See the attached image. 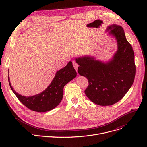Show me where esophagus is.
<instances>
[{
	"label": "esophagus",
	"instance_id": "esophagus-1",
	"mask_svg": "<svg viewBox=\"0 0 147 147\" xmlns=\"http://www.w3.org/2000/svg\"><path fill=\"white\" fill-rule=\"evenodd\" d=\"M73 67H74L75 70H76V71H77V69H78V64L77 63H76V62H73Z\"/></svg>",
	"mask_w": 147,
	"mask_h": 147
}]
</instances>
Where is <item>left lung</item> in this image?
<instances>
[{
  "mask_svg": "<svg viewBox=\"0 0 147 147\" xmlns=\"http://www.w3.org/2000/svg\"><path fill=\"white\" fill-rule=\"evenodd\" d=\"M107 31L117 42V49L111 60L102 62L90 56L75 59L78 74L88 80L86 96L101 106L112 105L121 99L132 86L136 75L134 51L123 28L113 24Z\"/></svg>",
  "mask_w": 147,
  "mask_h": 147,
  "instance_id": "left-lung-1",
  "label": "left lung"
}]
</instances>
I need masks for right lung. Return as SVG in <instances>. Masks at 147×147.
I'll return each instance as SVG.
<instances>
[{"label": "right lung", "instance_id": "obj_1", "mask_svg": "<svg viewBox=\"0 0 147 147\" xmlns=\"http://www.w3.org/2000/svg\"><path fill=\"white\" fill-rule=\"evenodd\" d=\"M76 76L77 72L72 62L69 61L66 66L56 73L53 80L44 91L30 96H23L16 92L11 85L9 75L8 80L12 91L24 105L35 112H45L54 109L60 103L63 96L65 86Z\"/></svg>", "mask_w": 147, "mask_h": 147}]
</instances>
